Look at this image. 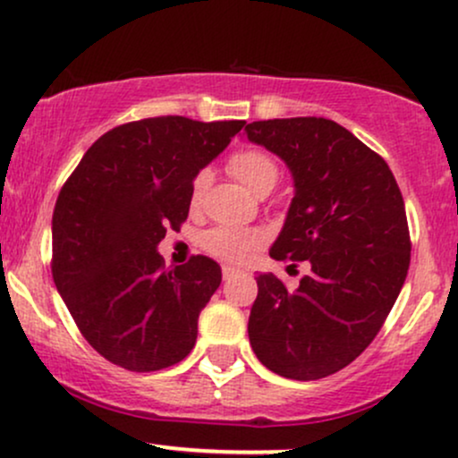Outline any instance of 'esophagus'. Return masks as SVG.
Instances as JSON below:
<instances>
[{
    "label": "esophagus",
    "instance_id": "1",
    "mask_svg": "<svg viewBox=\"0 0 458 458\" xmlns=\"http://www.w3.org/2000/svg\"><path fill=\"white\" fill-rule=\"evenodd\" d=\"M222 276H224V280H233L234 276H239V271H236L234 267L225 265V267H222Z\"/></svg>",
    "mask_w": 458,
    "mask_h": 458
}]
</instances>
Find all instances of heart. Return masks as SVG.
Here are the masks:
<instances>
[{"label":"heart","instance_id":"obj_1","mask_svg":"<svg viewBox=\"0 0 458 458\" xmlns=\"http://www.w3.org/2000/svg\"><path fill=\"white\" fill-rule=\"evenodd\" d=\"M228 172L241 185L250 189L254 196H267L280 181V165L269 152L259 148H241L228 157ZM208 176L207 170H199L191 181L189 191V204L193 208L202 202L207 191ZM265 243V234L256 228H233V225H217L202 234L204 251L215 259L225 262H243L254 250Z\"/></svg>","mask_w":458,"mask_h":458}]
</instances>
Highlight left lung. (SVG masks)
Listing matches in <instances>:
<instances>
[{
  "instance_id": "obj_1",
  "label": "left lung",
  "mask_w": 458,
  "mask_h": 458,
  "mask_svg": "<svg viewBox=\"0 0 458 458\" xmlns=\"http://www.w3.org/2000/svg\"><path fill=\"white\" fill-rule=\"evenodd\" d=\"M245 131L295 178L271 259L308 265L293 291L273 273L256 277L251 349L286 379H323L364 353L396 303L411 260L403 193L386 159L334 120H259Z\"/></svg>"
}]
</instances>
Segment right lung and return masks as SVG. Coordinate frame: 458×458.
<instances>
[{
	"instance_id": "1",
	"label": "right lung",
	"mask_w": 458,
	"mask_h": 458,
	"mask_svg": "<svg viewBox=\"0 0 458 458\" xmlns=\"http://www.w3.org/2000/svg\"><path fill=\"white\" fill-rule=\"evenodd\" d=\"M243 124L185 115L120 124L62 185L51 273L81 335L112 364L152 372L191 353L222 269L207 256L165 269L157 245L181 230L193 176Z\"/></svg>"
}]
</instances>
